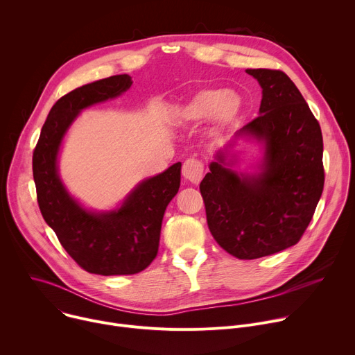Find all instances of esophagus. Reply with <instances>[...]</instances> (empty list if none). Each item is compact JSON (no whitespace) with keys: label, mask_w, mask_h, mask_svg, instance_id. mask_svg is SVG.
I'll use <instances>...</instances> for the list:
<instances>
[{"label":"esophagus","mask_w":355,"mask_h":355,"mask_svg":"<svg viewBox=\"0 0 355 355\" xmlns=\"http://www.w3.org/2000/svg\"><path fill=\"white\" fill-rule=\"evenodd\" d=\"M182 175L192 184H198L204 175V163L198 159H188L182 164Z\"/></svg>","instance_id":"34e87169"}]
</instances>
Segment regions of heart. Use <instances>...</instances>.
Wrapping results in <instances>:
<instances>
[{
    "label": "heart",
    "mask_w": 355,
    "mask_h": 355,
    "mask_svg": "<svg viewBox=\"0 0 355 355\" xmlns=\"http://www.w3.org/2000/svg\"><path fill=\"white\" fill-rule=\"evenodd\" d=\"M243 101L234 91L207 88L193 94L178 112L184 123H200L211 118L215 130L227 128L240 114Z\"/></svg>",
    "instance_id": "b5f03b06"
}]
</instances>
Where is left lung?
Wrapping results in <instances>:
<instances>
[{"label": "left lung", "mask_w": 355, "mask_h": 355, "mask_svg": "<svg viewBox=\"0 0 355 355\" xmlns=\"http://www.w3.org/2000/svg\"><path fill=\"white\" fill-rule=\"evenodd\" d=\"M263 88L260 115L236 136L266 143L261 171L243 175L211 163L199 189L209 230L240 260H254L295 245L309 226L323 192V137L318 119L281 70L248 69Z\"/></svg>", "instance_id": "1"}]
</instances>
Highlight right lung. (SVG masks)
Returning a JSON list of instances; mask_svg holds the SVG:
<instances>
[{"label":"right lung","instance_id":"add662e5","mask_svg":"<svg viewBox=\"0 0 355 355\" xmlns=\"http://www.w3.org/2000/svg\"><path fill=\"white\" fill-rule=\"evenodd\" d=\"M128 74L112 76L73 89L50 110L33 150L32 167L39 209L69 256L87 272L132 275L147 268L157 256L162 222L181 181V163L144 180L111 212L92 214L81 208L58 174L62 139L78 112L125 92Z\"/></svg>","mask_w":355,"mask_h":355}]
</instances>
